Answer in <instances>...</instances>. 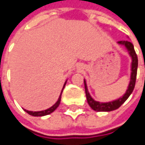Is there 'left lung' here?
<instances>
[{"instance_id":"obj_1","label":"left lung","mask_w":145,"mask_h":145,"mask_svg":"<svg viewBox=\"0 0 145 145\" xmlns=\"http://www.w3.org/2000/svg\"><path fill=\"white\" fill-rule=\"evenodd\" d=\"M119 44L124 45L125 48H127V50L129 51L130 56L132 58V63H131V82L130 84L128 86V89L126 90V93L123 95L122 97H120L118 100H115L113 102H110V103H100V102H97L95 101L91 97L87 89V85L84 80V88H85V93H86V97H87V102L89 103V105L90 106V108L96 111H111V110H115L116 109H118L121 105L128 99L131 96V94L132 93L134 88H135V84H136V79H137V65H138V60H137V56L136 54V51L134 49V46L133 44L129 42V41H120L118 42Z\"/></svg>"}]
</instances>
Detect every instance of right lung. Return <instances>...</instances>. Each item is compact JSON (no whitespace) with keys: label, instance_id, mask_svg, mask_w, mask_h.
Listing matches in <instances>:
<instances>
[{"label":"right lung","instance_id":"right-lung-1","mask_svg":"<svg viewBox=\"0 0 145 145\" xmlns=\"http://www.w3.org/2000/svg\"><path fill=\"white\" fill-rule=\"evenodd\" d=\"M65 84H66V82L64 83V86H65ZM64 86H63V89H64ZM63 90H62V92H63ZM62 92H61V95H60V97H59V98H58V101L53 105L52 107H50V108L48 109V110H42V111H29V110H25L27 114H29V115H31V116H46V115L50 114V113H52V112L59 106L60 102H61V96H62Z\"/></svg>","mask_w":145,"mask_h":145}]
</instances>
